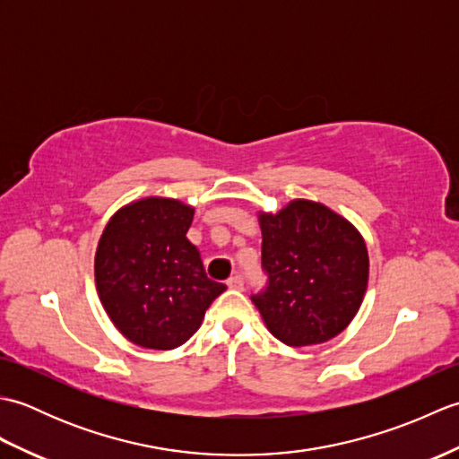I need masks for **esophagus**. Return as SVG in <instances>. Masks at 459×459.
<instances>
[{"mask_svg":"<svg viewBox=\"0 0 459 459\" xmlns=\"http://www.w3.org/2000/svg\"><path fill=\"white\" fill-rule=\"evenodd\" d=\"M227 284H229V288H230V290H245V278L237 274V276L229 278Z\"/></svg>","mask_w":459,"mask_h":459,"instance_id":"34e87169","label":"esophagus"}]
</instances>
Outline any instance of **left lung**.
I'll use <instances>...</instances> for the list:
<instances>
[{"mask_svg": "<svg viewBox=\"0 0 459 459\" xmlns=\"http://www.w3.org/2000/svg\"><path fill=\"white\" fill-rule=\"evenodd\" d=\"M264 291L252 296L268 331L290 347L325 343L363 304L368 252L360 232L325 204L294 199L258 214Z\"/></svg>", "mask_w": 459, "mask_h": 459, "instance_id": "obj_1", "label": "left lung"}]
</instances>
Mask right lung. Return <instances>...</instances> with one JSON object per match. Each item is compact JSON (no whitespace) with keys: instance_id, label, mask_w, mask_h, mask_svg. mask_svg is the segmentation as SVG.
<instances>
[{"instance_id":"1","label":"right lung","mask_w":459,"mask_h":459,"mask_svg":"<svg viewBox=\"0 0 459 459\" xmlns=\"http://www.w3.org/2000/svg\"><path fill=\"white\" fill-rule=\"evenodd\" d=\"M193 214L178 199L132 201L112 214L99 240V298L116 329L135 345H183L227 290L207 278L197 247L187 240Z\"/></svg>"}]
</instances>
